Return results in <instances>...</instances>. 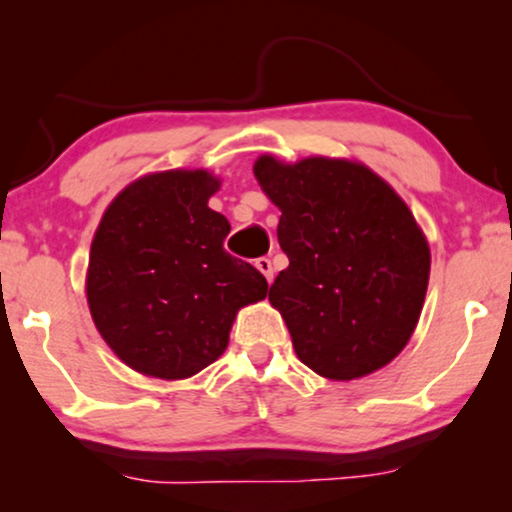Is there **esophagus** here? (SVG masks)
Returning a JSON list of instances; mask_svg holds the SVG:
<instances>
[{"instance_id":"1","label":"esophagus","mask_w":512,"mask_h":512,"mask_svg":"<svg viewBox=\"0 0 512 512\" xmlns=\"http://www.w3.org/2000/svg\"><path fill=\"white\" fill-rule=\"evenodd\" d=\"M256 268L263 272V277L268 279V282H272V277H275V272H272L270 258H256Z\"/></svg>"}]
</instances>
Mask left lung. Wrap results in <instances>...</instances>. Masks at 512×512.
Returning a JSON list of instances; mask_svg holds the SVG:
<instances>
[{"label":"left lung","instance_id":"left-lung-1","mask_svg":"<svg viewBox=\"0 0 512 512\" xmlns=\"http://www.w3.org/2000/svg\"><path fill=\"white\" fill-rule=\"evenodd\" d=\"M254 174L282 212L277 240L289 268L268 298L298 359L335 382L394 361L415 333L431 272L410 207L359 160L261 156Z\"/></svg>","mask_w":512,"mask_h":512}]
</instances>
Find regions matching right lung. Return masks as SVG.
<instances>
[{
    "label": "right lung",
    "mask_w": 512,
    "mask_h": 512,
    "mask_svg": "<svg viewBox=\"0 0 512 512\" xmlns=\"http://www.w3.org/2000/svg\"><path fill=\"white\" fill-rule=\"evenodd\" d=\"M221 179L207 170L144 174L104 209L90 244L86 298L104 342L125 366L186 380L226 352L244 305L268 282L230 256V223L209 209Z\"/></svg>",
    "instance_id": "obj_1"
}]
</instances>
